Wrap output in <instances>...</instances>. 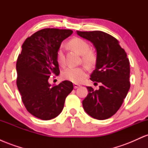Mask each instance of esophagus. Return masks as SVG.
<instances>
[{"mask_svg": "<svg viewBox=\"0 0 148 148\" xmlns=\"http://www.w3.org/2000/svg\"><path fill=\"white\" fill-rule=\"evenodd\" d=\"M79 87H80V85L76 84H74V88H75V89H76V88H78Z\"/></svg>", "mask_w": 148, "mask_h": 148, "instance_id": "obj_1", "label": "esophagus"}]
</instances>
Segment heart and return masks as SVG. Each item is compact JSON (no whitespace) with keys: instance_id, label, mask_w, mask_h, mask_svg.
Masks as SVG:
<instances>
[{"instance_id":"heart-1","label":"heart","mask_w":148,"mask_h":148,"mask_svg":"<svg viewBox=\"0 0 148 148\" xmlns=\"http://www.w3.org/2000/svg\"><path fill=\"white\" fill-rule=\"evenodd\" d=\"M69 45L79 54L82 55L83 61L87 64H90L94 60L92 54L89 52L90 46L86 40L79 37L72 39ZM64 46L62 45L59 49L57 54V60L60 64H63L64 62ZM87 75V71L85 67H68L62 72V76L64 79L68 80L75 84L82 82Z\"/></svg>"}]
</instances>
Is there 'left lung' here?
<instances>
[{
  "label": "left lung",
  "mask_w": 148,
  "mask_h": 148,
  "mask_svg": "<svg viewBox=\"0 0 148 148\" xmlns=\"http://www.w3.org/2000/svg\"><path fill=\"white\" fill-rule=\"evenodd\" d=\"M76 34L94 45L96 64L90 80L101 84L97 90L87 87L89 92L83 106L93 118L106 120L118 111L130 90V61L118 40L111 35L99 30L76 31Z\"/></svg>",
  "instance_id": "left-lung-1"
}]
</instances>
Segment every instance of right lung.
<instances>
[{
	"mask_svg": "<svg viewBox=\"0 0 148 148\" xmlns=\"http://www.w3.org/2000/svg\"><path fill=\"white\" fill-rule=\"evenodd\" d=\"M72 30L45 28L28 37L16 61V85L22 101L30 114L43 120L62 112L65 98L72 91V82L64 81L51 86L49 79L58 76L57 54L62 42Z\"/></svg>",
	"mask_w": 148,
	"mask_h": 148,
	"instance_id": "add662e5",
	"label": "right lung"
}]
</instances>
